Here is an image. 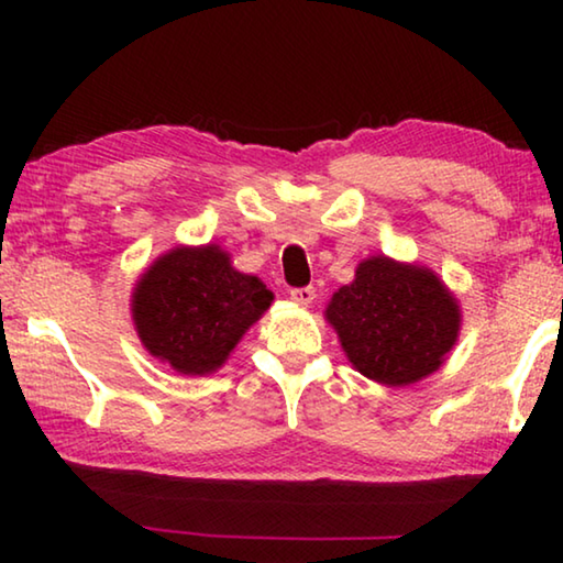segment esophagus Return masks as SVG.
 <instances>
[{"label": "esophagus", "instance_id": "34e87169", "mask_svg": "<svg viewBox=\"0 0 563 563\" xmlns=\"http://www.w3.org/2000/svg\"><path fill=\"white\" fill-rule=\"evenodd\" d=\"M290 300L302 305V308H308V305L316 300V288H312V285H305V288H292Z\"/></svg>", "mask_w": 563, "mask_h": 563}]
</instances>
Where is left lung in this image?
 Returning a JSON list of instances; mask_svg holds the SVG:
<instances>
[{
    "instance_id": "obj_1",
    "label": "left lung",
    "mask_w": 563,
    "mask_h": 563,
    "mask_svg": "<svg viewBox=\"0 0 563 563\" xmlns=\"http://www.w3.org/2000/svg\"><path fill=\"white\" fill-rule=\"evenodd\" d=\"M325 318L352 367L387 387L437 373L462 325L456 298L430 268L387 255L357 265L355 280L332 295Z\"/></svg>"
}]
</instances>
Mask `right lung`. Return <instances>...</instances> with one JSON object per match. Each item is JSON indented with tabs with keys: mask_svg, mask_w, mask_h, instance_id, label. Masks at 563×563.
Returning a JSON list of instances; mask_svg holds the SVG:
<instances>
[{
	"mask_svg": "<svg viewBox=\"0 0 563 563\" xmlns=\"http://www.w3.org/2000/svg\"><path fill=\"white\" fill-rule=\"evenodd\" d=\"M271 302L273 292L255 275L235 271L218 245H184L141 275L131 316L151 355L180 375H208Z\"/></svg>",
	"mask_w": 563,
	"mask_h": 563,
	"instance_id": "1",
	"label": "right lung"
}]
</instances>
